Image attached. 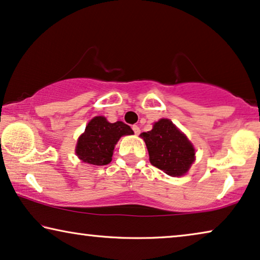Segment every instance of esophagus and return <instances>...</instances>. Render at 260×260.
<instances>
[{
  "instance_id": "1",
  "label": "esophagus",
  "mask_w": 260,
  "mask_h": 260,
  "mask_svg": "<svg viewBox=\"0 0 260 260\" xmlns=\"http://www.w3.org/2000/svg\"><path fill=\"white\" fill-rule=\"evenodd\" d=\"M132 129L134 131L135 135H139V134H140V127H139V126H137V125H133V127H132Z\"/></svg>"
}]
</instances>
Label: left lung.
I'll return each instance as SVG.
<instances>
[{
    "label": "left lung",
    "instance_id": "obj_1",
    "mask_svg": "<svg viewBox=\"0 0 260 260\" xmlns=\"http://www.w3.org/2000/svg\"><path fill=\"white\" fill-rule=\"evenodd\" d=\"M140 137L147 146L152 165L171 177L186 174L194 162V147L171 120L160 119L152 131L144 132Z\"/></svg>",
    "mask_w": 260,
    "mask_h": 260
}]
</instances>
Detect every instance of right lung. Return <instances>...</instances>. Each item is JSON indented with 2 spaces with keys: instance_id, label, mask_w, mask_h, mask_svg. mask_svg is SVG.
<instances>
[{
  "instance_id": "obj_1",
  "label": "right lung",
  "mask_w": 260,
  "mask_h": 260,
  "mask_svg": "<svg viewBox=\"0 0 260 260\" xmlns=\"http://www.w3.org/2000/svg\"><path fill=\"white\" fill-rule=\"evenodd\" d=\"M134 134L122 121L111 123L105 116H95L80 135L75 153L82 162L104 166L112 161L113 151L122 135Z\"/></svg>"
}]
</instances>
